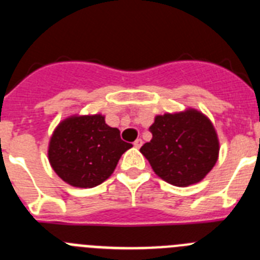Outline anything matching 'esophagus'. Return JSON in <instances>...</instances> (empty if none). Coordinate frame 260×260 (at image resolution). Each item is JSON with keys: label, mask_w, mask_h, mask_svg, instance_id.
I'll return each instance as SVG.
<instances>
[{"label": "esophagus", "mask_w": 260, "mask_h": 260, "mask_svg": "<svg viewBox=\"0 0 260 260\" xmlns=\"http://www.w3.org/2000/svg\"><path fill=\"white\" fill-rule=\"evenodd\" d=\"M142 144H143V141H142V139H137V141L134 142V147H135V148H141Z\"/></svg>", "instance_id": "esophagus-1"}]
</instances>
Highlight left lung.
Returning <instances> with one entry per match:
<instances>
[{
	"mask_svg": "<svg viewBox=\"0 0 260 260\" xmlns=\"http://www.w3.org/2000/svg\"><path fill=\"white\" fill-rule=\"evenodd\" d=\"M150 132L152 139L142 146L141 152L153 172L171 185L186 187L199 182L217 161V134L198 110L156 116Z\"/></svg>",
	"mask_w": 260,
	"mask_h": 260,
	"instance_id": "left-lung-1",
	"label": "left lung"
}]
</instances>
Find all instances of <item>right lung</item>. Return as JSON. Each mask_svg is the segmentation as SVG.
<instances>
[{
  "label": "right lung",
  "mask_w": 260,
  "mask_h": 260,
  "mask_svg": "<svg viewBox=\"0 0 260 260\" xmlns=\"http://www.w3.org/2000/svg\"><path fill=\"white\" fill-rule=\"evenodd\" d=\"M119 130L102 114L71 116L56 127L48 157L59 178L75 187H95L114 172L119 157L132 148Z\"/></svg>",
  "instance_id": "obj_1"
}]
</instances>
